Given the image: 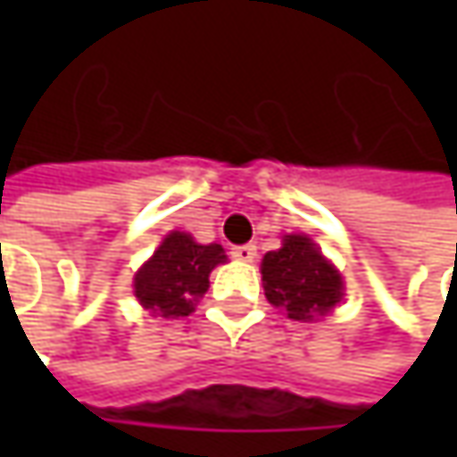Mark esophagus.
I'll return each mask as SVG.
<instances>
[{
	"label": "esophagus",
	"instance_id": "1",
	"mask_svg": "<svg viewBox=\"0 0 457 457\" xmlns=\"http://www.w3.org/2000/svg\"><path fill=\"white\" fill-rule=\"evenodd\" d=\"M235 259H240V262H253L256 259V245L253 243H245V245H235L232 251H229Z\"/></svg>",
	"mask_w": 457,
	"mask_h": 457
}]
</instances>
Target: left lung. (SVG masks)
I'll return each instance as SVG.
<instances>
[{
  "mask_svg": "<svg viewBox=\"0 0 457 457\" xmlns=\"http://www.w3.org/2000/svg\"><path fill=\"white\" fill-rule=\"evenodd\" d=\"M264 296L283 307L288 318L312 320L341 302V275L325 262L320 248L304 235H288L283 248L262 259Z\"/></svg>",
  "mask_w": 457,
  "mask_h": 457,
  "instance_id": "8db88e82",
  "label": "left lung"
}]
</instances>
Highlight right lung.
<instances>
[{"mask_svg":"<svg viewBox=\"0 0 457 457\" xmlns=\"http://www.w3.org/2000/svg\"><path fill=\"white\" fill-rule=\"evenodd\" d=\"M225 262L220 243L201 245L185 232H171L135 278L139 304L155 318L179 320L193 312L209 288L212 270Z\"/></svg>","mask_w":457,"mask_h":457,"instance_id":"right-lung-1","label":"right lung"}]
</instances>
